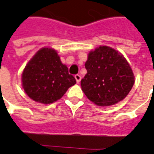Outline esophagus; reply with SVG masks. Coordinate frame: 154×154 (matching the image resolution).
I'll list each match as a JSON object with an SVG mask.
<instances>
[{
    "instance_id": "1",
    "label": "esophagus",
    "mask_w": 154,
    "mask_h": 154,
    "mask_svg": "<svg viewBox=\"0 0 154 154\" xmlns=\"http://www.w3.org/2000/svg\"><path fill=\"white\" fill-rule=\"evenodd\" d=\"M75 79H76V81H77V83H79L80 81H81V76L80 75H75Z\"/></svg>"
}]
</instances>
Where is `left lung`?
<instances>
[{"instance_id": "8db88e82", "label": "left lung", "mask_w": 154, "mask_h": 154, "mask_svg": "<svg viewBox=\"0 0 154 154\" xmlns=\"http://www.w3.org/2000/svg\"><path fill=\"white\" fill-rule=\"evenodd\" d=\"M87 74L82 79V90L99 106H110L128 95L135 82L127 60L111 47L100 45L88 54Z\"/></svg>"}]
</instances>
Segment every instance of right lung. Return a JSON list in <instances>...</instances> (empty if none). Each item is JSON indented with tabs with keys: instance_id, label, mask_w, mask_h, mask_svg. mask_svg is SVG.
I'll use <instances>...</instances> for the list:
<instances>
[{
	"instance_id": "add662e5",
	"label": "right lung",
	"mask_w": 154,
	"mask_h": 154,
	"mask_svg": "<svg viewBox=\"0 0 154 154\" xmlns=\"http://www.w3.org/2000/svg\"><path fill=\"white\" fill-rule=\"evenodd\" d=\"M57 51L44 47L27 63L22 73V85L26 94L35 102L50 104L61 99L70 87L76 84Z\"/></svg>"
}]
</instances>
